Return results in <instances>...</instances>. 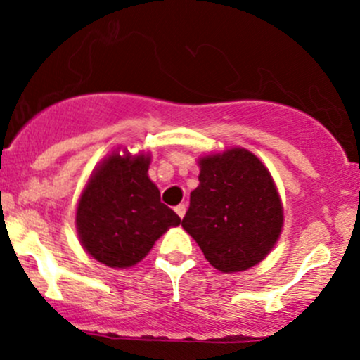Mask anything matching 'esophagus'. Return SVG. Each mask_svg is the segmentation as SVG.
I'll use <instances>...</instances> for the list:
<instances>
[{
	"label": "esophagus",
	"mask_w": 360,
	"mask_h": 360,
	"mask_svg": "<svg viewBox=\"0 0 360 360\" xmlns=\"http://www.w3.org/2000/svg\"><path fill=\"white\" fill-rule=\"evenodd\" d=\"M174 210H176V213H177V214H179V218H183V217H184V214H186V205H184V203L177 205Z\"/></svg>",
	"instance_id": "34e87169"
}]
</instances>
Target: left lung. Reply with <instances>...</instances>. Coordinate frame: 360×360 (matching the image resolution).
Segmentation results:
<instances>
[{"mask_svg":"<svg viewBox=\"0 0 360 360\" xmlns=\"http://www.w3.org/2000/svg\"><path fill=\"white\" fill-rule=\"evenodd\" d=\"M183 229L221 272H240L266 257L283 230V203L271 172L247 148L200 157Z\"/></svg>","mask_w":360,"mask_h":360,"instance_id":"1","label":"left lung"}]
</instances>
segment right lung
I'll return each mask as SVG.
<instances>
[{"label": "right lung", "instance_id": "add662e5", "mask_svg": "<svg viewBox=\"0 0 360 360\" xmlns=\"http://www.w3.org/2000/svg\"><path fill=\"white\" fill-rule=\"evenodd\" d=\"M150 155L111 152L94 169L77 203L76 229L93 259L113 269L135 266L181 218L160 203L148 177Z\"/></svg>", "mask_w": 360, "mask_h": 360}]
</instances>
